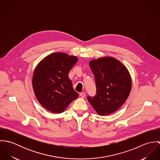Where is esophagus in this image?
<instances>
[{
	"instance_id": "1",
	"label": "esophagus",
	"mask_w": 160,
	"mask_h": 160,
	"mask_svg": "<svg viewBox=\"0 0 160 160\" xmlns=\"http://www.w3.org/2000/svg\"><path fill=\"white\" fill-rule=\"evenodd\" d=\"M80 96L82 98H84L86 97V93L85 92H81L80 93Z\"/></svg>"
}]
</instances>
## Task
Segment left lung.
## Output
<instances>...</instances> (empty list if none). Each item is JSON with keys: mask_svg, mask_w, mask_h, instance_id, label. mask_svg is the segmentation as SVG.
<instances>
[{"mask_svg": "<svg viewBox=\"0 0 160 160\" xmlns=\"http://www.w3.org/2000/svg\"><path fill=\"white\" fill-rule=\"evenodd\" d=\"M89 65L95 77L96 95H88V101L101 116L114 113L126 102L131 90L128 70L112 57L92 60Z\"/></svg>", "mask_w": 160, "mask_h": 160, "instance_id": "left-lung-1", "label": "left lung"}]
</instances>
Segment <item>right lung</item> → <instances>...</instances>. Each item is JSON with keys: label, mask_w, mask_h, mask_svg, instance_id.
Returning <instances> with one entry per match:
<instances>
[{"label": "right lung", "mask_w": 160, "mask_h": 160, "mask_svg": "<svg viewBox=\"0 0 160 160\" xmlns=\"http://www.w3.org/2000/svg\"><path fill=\"white\" fill-rule=\"evenodd\" d=\"M78 58L64 53H53L37 66L32 78V87L39 102L48 111L62 113L79 96L68 77L69 71Z\"/></svg>", "instance_id": "right-lung-1"}]
</instances>
